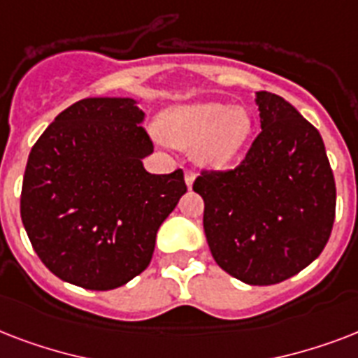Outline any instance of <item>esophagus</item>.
<instances>
[{"label":"esophagus","instance_id":"obj_1","mask_svg":"<svg viewBox=\"0 0 358 358\" xmlns=\"http://www.w3.org/2000/svg\"><path fill=\"white\" fill-rule=\"evenodd\" d=\"M184 178H185V185L191 189V185H193V182H195V171H193V169H185Z\"/></svg>","mask_w":358,"mask_h":358}]
</instances>
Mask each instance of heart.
I'll return each instance as SVG.
<instances>
[{"label": "heart", "instance_id": "1", "mask_svg": "<svg viewBox=\"0 0 358 358\" xmlns=\"http://www.w3.org/2000/svg\"><path fill=\"white\" fill-rule=\"evenodd\" d=\"M162 131L173 145L195 148L199 162L223 167L238 156L252 131L247 109L223 102L180 106L163 115Z\"/></svg>", "mask_w": 358, "mask_h": 358}]
</instances>
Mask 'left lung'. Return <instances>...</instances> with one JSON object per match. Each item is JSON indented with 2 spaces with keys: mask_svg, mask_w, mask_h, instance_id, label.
Masks as SVG:
<instances>
[{
  "mask_svg": "<svg viewBox=\"0 0 358 358\" xmlns=\"http://www.w3.org/2000/svg\"><path fill=\"white\" fill-rule=\"evenodd\" d=\"M262 131L238 167L202 171L213 260L238 280L269 286L322 255L336 212L333 169L320 131L284 98L256 92Z\"/></svg>",
  "mask_w": 358,
  "mask_h": 358,
  "instance_id": "1",
  "label": "left lung"
}]
</instances>
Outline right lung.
Listing matches in <instances>:
<instances>
[{
  "label": "right lung",
  "instance_id": "right-lung-1",
  "mask_svg": "<svg viewBox=\"0 0 358 358\" xmlns=\"http://www.w3.org/2000/svg\"><path fill=\"white\" fill-rule=\"evenodd\" d=\"M145 113L131 98H85L31 148L20 213L50 271L85 289L119 288L148 267L157 229L187 191L184 171L150 174Z\"/></svg>",
  "mask_w": 358,
  "mask_h": 358
}]
</instances>
